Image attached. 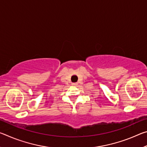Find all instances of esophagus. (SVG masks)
Instances as JSON below:
<instances>
[{"mask_svg":"<svg viewBox=\"0 0 147 147\" xmlns=\"http://www.w3.org/2000/svg\"><path fill=\"white\" fill-rule=\"evenodd\" d=\"M77 84H78L77 83H73V84H72V85L74 86H77Z\"/></svg>","mask_w":147,"mask_h":147,"instance_id":"esophagus-1","label":"esophagus"}]
</instances>
